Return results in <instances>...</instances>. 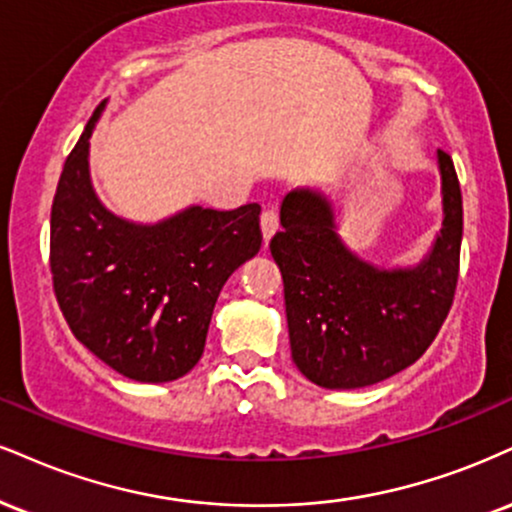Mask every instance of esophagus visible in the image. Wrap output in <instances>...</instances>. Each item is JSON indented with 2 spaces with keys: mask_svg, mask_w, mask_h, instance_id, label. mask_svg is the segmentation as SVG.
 I'll return each instance as SVG.
<instances>
[{
  "mask_svg": "<svg viewBox=\"0 0 512 512\" xmlns=\"http://www.w3.org/2000/svg\"><path fill=\"white\" fill-rule=\"evenodd\" d=\"M260 226H262L264 245H269V240H272L274 233L279 231V214H276L274 209H264L260 217Z\"/></svg>",
  "mask_w": 512,
  "mask_h": 512,
  "instance_id": "34e87169",
  "label": "esophagus"
}]
</instances>
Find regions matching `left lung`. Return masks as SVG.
<instances>
[{
    "label": "left lung",
    "mask_w": 512,
    "mask_h": 512,
    "mask_svg": "<svg viewBox=\"0 0 512 512\" xmlns=\"http://www.w3.org/2000/svg\"><path fill=\"white\" fill-rule=\"evenodd\" d=\"M441 231L410 267H379L338 233V205L295 188L269 243L283 276L295 367L322 389H362L420 360L453 305L463 243V195L453 159L436 152Z\"/></svg>",
    "instance_id": "8db88e82"
}]
</instances>
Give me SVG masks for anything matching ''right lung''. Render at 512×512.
Wrapping results in <instances>:
<instances>
[{
  "mask_svg": "<svg viewBox=\"0 0 512 512\" xmlns=\"http://www.w3.org/2000/svg\"><path fill=\"white\" fill-rule=\"evenodd\" d=\"M104 107L66 159L52 202L54 293L73 336L104 365L164 384L197 365L221 288L260 252V205H190L157 224L114 214L90 178V135Z\"/></svg>",
  "mask_w": 512,
  "mask_h": 512,
  "instance_id": "right-lung-1",
  "label": "right lung"
}]
</instances>
